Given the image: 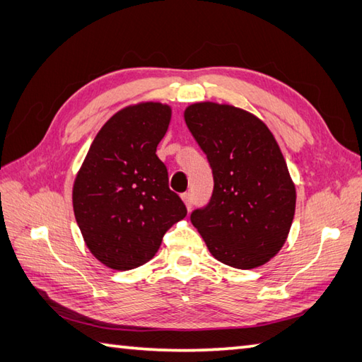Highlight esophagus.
<instances>
[{
  "label": "esophagus",
  "instance_id": "1",
  "mask_svg": "<svg viewBox=\"0 0 362 362\" xmlns=\"http://www.w3.org/2000/svg\"><path fill=\"white\" fill-rule=\"evenodd\" d=\"M182 201H183V204H185V206H187L188 211H189L191 206H193V196H191L189 193L182 194Z\"/></svg>",
  "mask_w": 362,
  "mask_h": 362
}]
</instances>
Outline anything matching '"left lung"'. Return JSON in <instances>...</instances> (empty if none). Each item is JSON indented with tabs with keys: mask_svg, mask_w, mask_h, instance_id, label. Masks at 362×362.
Returning <instances> with one entry per match:
<instances>
[{
	"mask_svg": "<svg viewBox=\"0 0 362 362\" xmlns=\"http://www.w3.org/2000/svg\"><path fill=\"white\" fill-rule=\"evenodd\" d=\"M183 117L214 179L210 204L191 213V222L221 263L266 264L286 243L296 213V185L275 136L230 104L194 103Z\"/></svg>",
	"mask_w": 362,
	"mask_h": 362,
	"instance_id": "8db88e82",
	"label": "left lung"
}]
</instances>
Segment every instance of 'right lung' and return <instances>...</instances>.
Segmentation results:
<instances>
[{"instance_id": "add662e5", "label": "right lung", "mask_w": 362, "mask_h": 362, "mask_svg": "<svg viewBox=\"0 0 362 362\" xmlns=\"http://www.w3.org/2000/svg\"><path fill=\"white\" fill-rule=\"evenodd\" d=\"M171 115V105L153 101L121 109L99 130L76 174V222L93 257L115 271L148 263L163 235L187 216L156 153Z\"/></svg>"}]
</instances>
